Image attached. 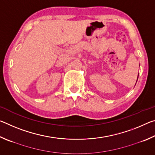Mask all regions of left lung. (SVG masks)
Here are the masks:
<instances>
[{
  "instance_id": "left-lung-1",
  "label": "left lung",
  "mask_w": 155,
  "mask_h": 155,
  "mask_svg": "<svg viewBox=\"0 0 155 155\" xmlns=\"http://www.w3.org/2000/svg\"><path fill=\"white\" fill-rule=\"evenodd\" d=\"M137 78H138V77H137Z\"/></svg>"
}]
</instances>
